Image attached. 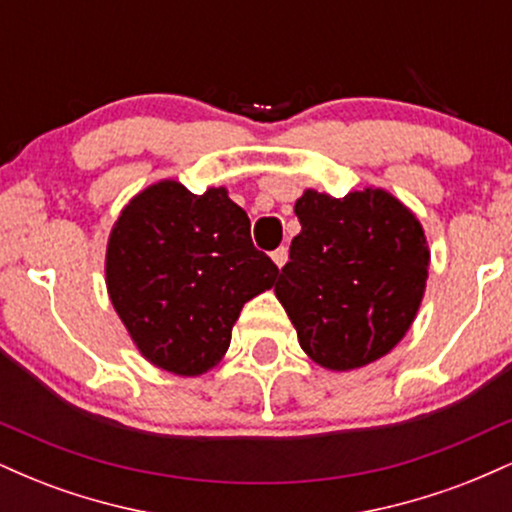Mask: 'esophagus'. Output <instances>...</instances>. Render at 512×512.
<instances>
[{
	"instance_id": "obj_1",
	"label": "esophagus",
	"mask_w": 512,
	"mask_h": 512,
	"mask_svg": "<svg viewBox=\"0 0 512 512\" xmlns=\"http://www.w3.org/2000/svg\"><path fill=\"white\" fill-rule=\"evenodd\" d=\"M272 260H274V264H276V267H284V264H286V260H289V250H286L284 248V245H281V248H276L274 252H272Z\"/></svg>"
}]
</instances>
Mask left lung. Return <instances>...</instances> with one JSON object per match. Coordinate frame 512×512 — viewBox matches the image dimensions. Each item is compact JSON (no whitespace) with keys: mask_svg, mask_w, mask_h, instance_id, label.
I'll list each match as a JSON object with an SVG mask.
<instances>
[{"mask_svg":"<svg viewBox=\"0 0 512 512\" xmlns=\"http://www.w3.org/2000/svg\"><path fill=\"white\" fill-rule=\"evenodd\" d=\"M301 233L274 291L303 351L330 370L385 356L414 322L428 279L416 216L383 190L296 202Z\"/></svg>","mask_w":512,"mask_h":512,"instance_id":"obj_1","label":"left lung"}]
</instances>
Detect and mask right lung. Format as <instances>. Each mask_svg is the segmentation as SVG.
<instances>
[{
  "instance_id": "obj_1",
  "label": "right lung",
  "mask_w": 512,
  "mask_h": 512,
  "mask_svg": "<svg viewBox=\"0 0 512 512\" xmlns=\"http://www.w3.org/2000/svg\"><path fill=\"white\" fill-rule=\"evenodd\" d=\"M276 274L223 187L192 195L173 180L127 204L105 257L110 301L139 351L178 375L221 361L243 305Z\"/></svg>"
}]
</instances>
